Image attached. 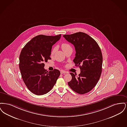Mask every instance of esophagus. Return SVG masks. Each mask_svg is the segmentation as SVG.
Wrapping results in <instances>:
<instances>
[{"instance_id":"obj_1","label":"esophagus","mask_w":127,"mask_h":127,"mask_svg":"<svg viewBox=\"0 0 127 127\" xmlns=\"http://www.w3.org/2000/svg\"><path fill=\"white\" fill-rule=\"evenodd\" d=\"M66 72L65 71H64V70H61V74H66Z\"/></svg>"}]
</instances>
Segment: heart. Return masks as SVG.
<instances>
[{"label": "heart", "mask_w": 127, "mask_h": 127, "mask_svg": "<svg viewBox=\"0 0 127 127\" xmlns=\"http://www.w3.org/2000/svg\"><path fill=\"white\" fill-rule=\"evenodd\" d=\"M61 48H62V50L64 51H65L66 49H67V48H71V47H70V46L68 44H67V43H63V44H62V45H61ZM56 50H57V47H54L52 48V50H51V55L54 54L55 53L56 51Z\"/></svg>", "instance_id": "obj_1"}]
</instances>
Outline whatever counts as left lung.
I'll return each mask as SVG.
<instances>
[{"label": "left lung", "instance_id": "1", "mask_svg": "<svg viewBox=\"0 0 127 127\" xmlns=\"http://www.w3.org/2000/svg\"><path fill=\"white\" fill-rule=\"evenodd\" d=\"M63 36L74 46L76 57L73 62L80 69L78 76L70 73L72 79L68 85L77 93H87L94 88L101 76L103 61L101 49L93 38L83 32Z\"/></svg>", "mask_w": 127, "mask_h": 127}]
</instances>
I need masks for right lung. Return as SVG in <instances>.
I'll return each instance as SVG.
<instances>
[{
    "mask_svg": "<svg viewBox=\"0 0 127 127\" xmlns=\"http://www.w3.org/2000/svg\"><path fill=\"white\" fill-rule=\"evenodd\" d=\"M61 36L38 35L27 43L20 52L19 67L22 78L28 89L36 95L48 92L61 75L57 69L47 71L44 63L51 60L52 46Z\"/></svg>",
    "mask_w": 127,
    "mask_h": 127,
    "instance_id": "1",
    "label": "right lung"
}]
</instances>
